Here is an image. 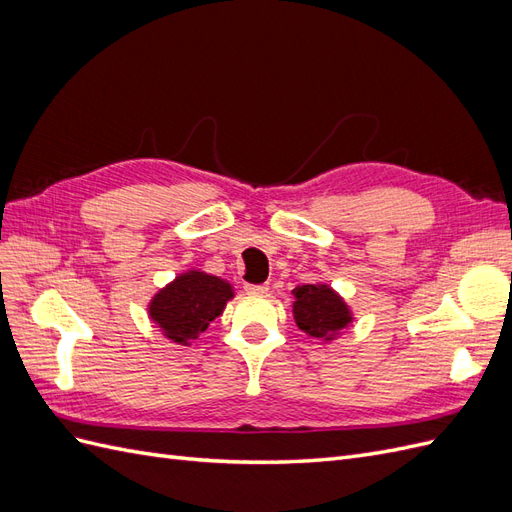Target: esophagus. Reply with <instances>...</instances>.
<instances>
[{"instance_id": "obj_1", "label": "esophagus", "mask_w": 512, "mask_h": 512, "mask_svg": "<svg viewBox=\"0 0 512 512\" xmlns=\"http://www.w3.org/2000/svg\"><path fill=\"white\" fill-rule=\"evenodd\" d=\"M269 286L267 284H245V292L250 294H267Z\"/></svg>"}]
</instances>
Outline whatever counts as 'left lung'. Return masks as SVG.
Segmentation results:
<instances>
[{"label": "left lung", "mask_w": 512, "mask_h": 512, "mask_svg": "<svg viewBox=\"0 0 512 512\" xmlns=\"http://www.w3.org/2000/svg\"><path fill=\"white\" fill-rule=\"evenodd\" d=\"M292 314L297 327L314 339H333L335 333L346 329L352 314L344 299L324 284H303L292 290Z\"/></svg>", "instance_id": "obj_1"}]
</instances>
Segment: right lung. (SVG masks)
Segmentation results:
<instances>
[{
  "label": "right lung",
  "mask_w": 512,
  "mask_h": 512,
  "mask_svg": "<svg viewBox=\"0 0 512 512\" xmlns=\"http://www.w3.org/2000/svg\"><path fill=\"white\" fill-rule=\"evenodd\" d=\"M232 297L235 292L220 277L188 271L151 299L149 316L168 339L185 346L207 331Z\"/></svg>",
  "instance_id": "right-lung-1"
}]
</instances>
